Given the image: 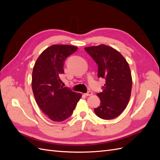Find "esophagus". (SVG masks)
I'll use <instances>...</instances> for the list:
<instances>
[{"instance_id": "34e87169", "label": "esophagus", "mask_w": 160, "mask_h": 160, "mask_svg": "<svg viewBox=\"0 0 160 160\" xmlns=\"http://www.w3.org/2000/svg\"><path fill=\"white\" fill-rule=\"evenodd\" d=\"M84 95H85V96H92V95H93V92H92V91H88V92H87L85 94H84Z\"/></svg>"}]
</instances>
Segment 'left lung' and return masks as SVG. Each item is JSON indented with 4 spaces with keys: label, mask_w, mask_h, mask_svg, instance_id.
Segmentation results:
<instances>
[{
    "label": "left lung",
    "mask_w": 160,
    "mask_h": 160,
    "mask_svg": "<svg viewBox=\"0 0 160 160\" xmlns=\"http://www.w3.org/2000/svg\"><path fill=\"white\" fill-rule=\"evenodd\" d=\"M98 64V78H104L106 82L102 92L97 93L100 104L94 111L104 120L119 116L130 100L132 77L130 67L122 54L111 47L100 45L85 47Z\"/></svg>",
    "instance_id": "1"
}]
</instances>
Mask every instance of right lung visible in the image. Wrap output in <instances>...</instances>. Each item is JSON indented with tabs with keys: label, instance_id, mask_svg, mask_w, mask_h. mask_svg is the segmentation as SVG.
I'll return each instance as SVG.
<instances>
[{
	"label": "right lung",
	"instance_id": "right-lung-1",
	"mask_svg": "<svg viewBox=\"0 0 160 160\" xmlns=\"http://www.w3.org/2000/svg\"><path fill=\"white\" fill-rule=\"evenodd\" d=\"M77 49L71 45H52L40 54L33 67V96L40 109L53 121L62 122L70 117L82 97L81 93L64 87L60 79L67 57Z\"/></svg>",
	"mask_w": 160,
	"mask_h": 160
}]
</instances>
